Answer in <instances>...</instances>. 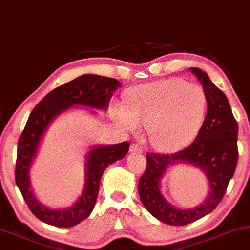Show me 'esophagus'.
Segmentation results:
<instances>
[{
    "instance_id": "34e87169",
    "label": "esophagus",
    "mask_w": 250,
    "mask_h": 250,
    "mask_svg": "<svg viewBox=\"0 0 250 250\" xmlns=\"http://www.w3.org/2000/svg\"><path fill=\"white\" fill-rule=\"evenodd\" d=\"M130 151L131 152H138V154H142L143 149H142V146H141L138 143H134V144H131V146H130Z\"/></svg>"
}]
</instances>
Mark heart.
I'll return each instance as SVG.
<instances>
[{
    "label": "heart",
    "instance_id": "obj_1",
    "mask_svg": "<svg viewBox=\"0 0 250 250\" xmlns=\"http://www.w3.org/2000/svg\"><path fill=\"white\" fill-rule=\"evenodd\" d=\"M207 99L203 87L172 78L141 85L127 96V107H114L116 121L127 130L149 129L155 149L172 152L188 146L205 121Z\"/></svg>",
    "mask_w": 250,
    "mask_h": 250
}]
</instances>
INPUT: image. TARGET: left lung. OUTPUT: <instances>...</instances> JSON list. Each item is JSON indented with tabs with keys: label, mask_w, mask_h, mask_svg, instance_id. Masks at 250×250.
Listing matches in <instances>:
<instances>
[{
	"label": "left lung",
	"mask_w": 250,
	"mask_h": 250,
	"mask_svg": "<svg viewBox=\"0 0 250 250\" xmlns=\"http://www.w3.org/2000/svg\"><path fill=\"white\" fill-rule=\"evenodd\" d=\"M200 83L207 99V113L199 134L188 148L171 155L146 154V169L138 182L144 207L159 221L185 226L209 214L219 205L235 172L237 163V122L224 92L206 72L188 68ZM173 165H192L206 173L209 184L207 198L193 209L171 206L161 193V179Z\"/></svg>",
	"instance_id": "8db88e82"
}]
</instances>
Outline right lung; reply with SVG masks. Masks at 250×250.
Listing matches in <instances>:
<instances>
[{
    "mask_svg": "<svg viewBox=\"0 0 250 250\" xmlns=\"http://www.w3.org/2000/svg\"><path fill=\"white\" fill-rule=\"evenodd\" d=\"M121 87L114 78L83 74L70 83L57 87L45 95L34 108L20 136L15 179L30 211L41 221L56 227H72L91 214L98 199L102 173L108 165L127 155L128 142L94 144L85 157V184L76 203L66 208H51L37 199L31 188L30 169L37 157L45 133L55 120L72 108L85 107L96 115V110L106 112L114 92Z\"/></svg>",
    "mask_w": 250,
    "mask_h": 250,
    "instance_id": "right-lung-1",
    "label": "right lung"
}]
</instances>
